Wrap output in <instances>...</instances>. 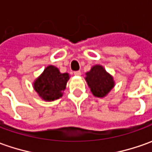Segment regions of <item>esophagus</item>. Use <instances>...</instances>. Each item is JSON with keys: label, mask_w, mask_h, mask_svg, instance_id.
Returning <instances> with one entry per match:
<instances>
[{"label": "esophagus", "mask_w": 152, "mask_h": 152, "mask_svg": "<svg viewBox=\"0 0 152 152\" xmlns=\"http://www.w3.org/2000/svg\"><path fill=\"white\" fill-rule=\"evenodd\" d=\"M74 75H75V76H81V71H75V72H74Z\"/></svg>", "instance_id": "34e87169"}]
</instances>
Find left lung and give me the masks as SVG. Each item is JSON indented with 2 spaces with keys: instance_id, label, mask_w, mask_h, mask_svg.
Masks as SVG:
<instances>
[{
  "instance_id": "8db88e82",
  "label": "left lung",
  "mask_w": 152,
  "mask_h": 152,
  "mask_svg": "<svg viewBox=\"0 0 152 152\" xmlns=\"http://www.w3.org/2000/svg\"><path fill=\"white\" fill-rule=\"evenodd\" d=\"M92 93L97 97H104L115 86L112 75L101 65H95L86 73L85 77Z\"/></svg>"
}]
</instances>
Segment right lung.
Wrapping results in <instances>:
<instances>
[{
    "label": "right lung",
    "instance_id": "add662e5",
    "mask_svg": "<svg viewBox=\"0 0 152 152\" xmlns=\"http://www.w3.org/2000/svg\"><path fill=\"white\" fill-rule=\"evenodd\" d=\"M69 79L70 75L68 73H60L57 67L50 65L34 80L33 86L43 100L51 102L63 96Z\"/></svg>",
    "mask_w": 152,
    "mask_h": 152
}]
</instances>
